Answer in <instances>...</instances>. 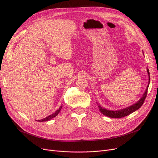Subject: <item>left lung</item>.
I'll list each match as a JSON object with an SVG mask.
<instances>
[{"label":"left lung","mask_w":158,"mask_h":158,"mask_svg":"<svg viewBox=\"0 0 158 158\" xmlns=\"http://www.w3.org/2000/svg\"><path fill=\"white\" fill-rule=\"evenodd\" d=\"M147 73L148 75V85L147 87L145 90V91L144 93V94H143L142 97L139 99V100L136 102L135 104L132 105V106L128 107H126L125 109H121L119 110H107L106 109H105L102 107H101L100 105L97 103L98 106L99 107V109L100 110V112L102 113L104 115H106L108 117L110 118H123L125 117L126 116H128L129 114L132 113L133 112L137 110L138 109H139L143 103L145 98H146V96H147V91H148V85L150 84V73H149V70L148 69H147Z\"/></svg>","instance_id":"8db88e82"}]
</instances>
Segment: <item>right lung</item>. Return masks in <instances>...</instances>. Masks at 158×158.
Masks as SVG:
<instances>
[{
  "label": "right lung",
  "instance_id": "1",
  "mask_svg": "<svg viewBox=\"0 0 158 158\" xmlns=\"http://www.w3.org/2000/svg\"><path fill=\"white\" fill-rule=\"evenodd\" d=\"M62 107V106H60V107L58 110H56L55 111V113L52 114H51V115L48 116V117L45 118H44V119H40V120H37V121H38V122H46V121H48V120H49V119H52V118H55L56 116H57V115H58V114L59 113L60 111V110H61Z\"/></svg>",
  "mask_w": 158,
  "mask_h": 158
}]
</instances>
